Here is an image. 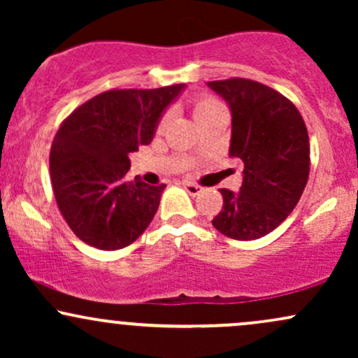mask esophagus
I'll return each mask as SVG.
<instances>
[{
  "label": "esophagus",
  "instance_id": "esophagus-1",
  "mask_svg": "<svg viewBox=\"0 0 358 358\" xmlns=\"http://www.w3.org/2000/svg\"><path fill=\"white\" fill-rule=\"evenodd\" d=\"M183 188H185V190H187L188 193H190L192 196L199 195V193L202 192V187H199V185H195V183H190V182H185V183H183Z\"/></svg>",
  "mask_w": 358,
  "mask_h": 358
}]
</instances>
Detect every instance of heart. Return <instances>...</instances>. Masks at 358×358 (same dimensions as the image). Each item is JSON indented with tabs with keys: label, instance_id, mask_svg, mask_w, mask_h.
I'll use <instances>...</instances> for the list:
<instances>
[{
	"label": "heart",
	"instance_id": "heart-1",
	"mask_svg": "<svg viewBox=\"0 0 358 358\" xmlns=\"http://www.w3.org/2000/svg\"><path fill=\"white\" fill-rule=\"evenodd\" d=\"M215 113H224V106H222L217 99H213V97L202 96V97H196V99L193 101V117H195V121H199V119H202L205 116H210V114H215ZM165 122H166V117L162 119L159 126H165Z\"/></svg>",
	"mask_w": 358,
	"mask_h": 358
}]
</instances>
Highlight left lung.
I'll return each mask as SVG.
<instances>
[{
	"instance_id": "left-lung-1",
	"label": "left lung",
	"mask_w": 358,
	"mask_h": 358,
	"mask_svg": "<svg viewBox=\"0 0 358 358\" xmlns=\"http://www.w3.org/2000/svg\"><path fill=\"white\" fill-rule=\"evenodd\" d=\"M232 116L229 156L241 159L239 192L220 188L212 225L236 241L273 232L293 212L310 175V139L299 110L274 89L248 79L207 82Z\"/></svg>"
}]
</instances>
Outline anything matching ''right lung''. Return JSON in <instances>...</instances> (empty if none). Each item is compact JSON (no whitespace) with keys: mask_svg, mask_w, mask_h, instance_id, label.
<instances>
[{"mask_svg":"<svg viewBox=\"0 0 358 358\" xmlns=\"http://www.w3.org/2000/svg\"><path fill=\"white\" fill-rule=\"evenodd\" d=\"M185 84L108 90L82 104L57 131L50 178L57 205L85 244L116 250L146 231L166 185L127 182L129 155L153 141L165 110Z\"/></svg>","mask_w":358,"mask_h":358,"instance_id":"right-lung-1","label":"right lung"}]
</instances>
